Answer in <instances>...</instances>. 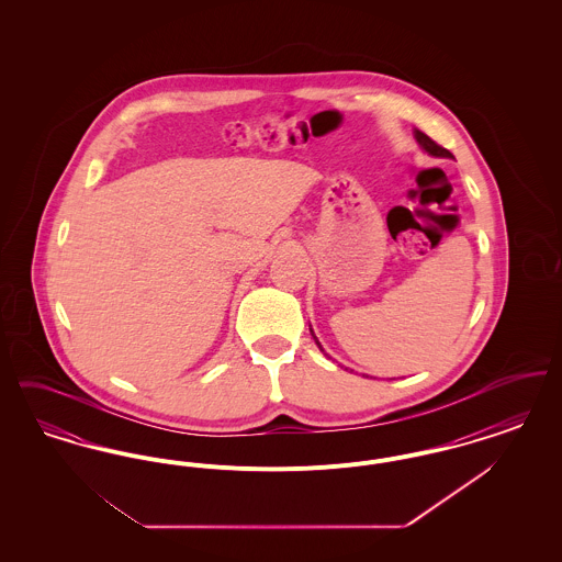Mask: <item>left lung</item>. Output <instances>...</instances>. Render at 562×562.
<instances>
[{
  "mask_svg": "<svg viewBox=\"0 0 562 562\" xmlns=\"http://www.w3.org/2000/svg\"><path fill=\"white\" fill-rule=\"evenodd\" d=\"M415 138H417V143L422 145V149L428 151L429 156H436V158H453V154H451L449 149H445V147H440L438 143H434L428 134L422 133V131H415ZM312 335H314V333H312ZM314 339H316V335H314ZM316 344H318V348L322 349L318 339H316ZM322 351H324V349H322Z\"/></svg>",
  "mask_w": 562,
  "mask_h": 562,
  "instance_id": "8db88e82",
  "label": "left lung"
}]
</instances>
